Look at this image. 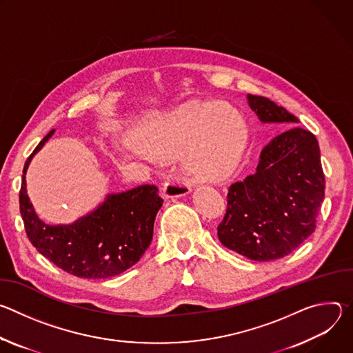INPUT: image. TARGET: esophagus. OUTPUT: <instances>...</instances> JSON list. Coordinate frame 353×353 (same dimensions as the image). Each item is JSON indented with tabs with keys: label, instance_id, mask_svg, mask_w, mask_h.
<instances>
[{
	"label": "esophagus",
	"instance_id": "obj_1",
	"mask_svg": "<svg viewBox=\"0 0 353 353\" xmlns=\"http://www.w3.org/2000/svg\"><path fill=\"white\" fill-rule=\"evenodd\" d=\"M190 192H191V188L185 183L177 181V180H170V181L165 183L163 187H162V195L165 198L184 196V195H187Z\"/></svg>",
	"mask_w": 353,
	"mask_h": 353
}]
</instances>
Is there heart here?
I'll use <instances>...</instances> for the list:
<instances>
[{
	"instance_id": "1",
	"label": "heart",
	"mask_w": 353,
	"mask_h": 353,
	"mask_svg": "<svg viewBox=\"0 0 353 353\" xmlns=\"http://www.w3.org/2000/svg\"><path fill=\"white\" fill-rule=\"evenodd\" d=\"M245 143L243 117L230 106L190 102L146 125L134 145L146 155L170 157L181 149V165L194 179L215 181L239 165Z\"/></svg>"
}]
</instances>
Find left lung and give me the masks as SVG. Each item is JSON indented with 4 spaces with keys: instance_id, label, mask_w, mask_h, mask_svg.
I'll return each instance as SVG.
<instances>
[{
    "instance_id": "8db88e82",
    "label": "left lung",
    "mask_w": 353,
    "mask_h": 353,
    "mask_svg": "<svg viewBox=\"0 0 353 353\" xmlns=\"http://www.w3.org/2000/svg\"><path fill=\"white\" fill-rule=\"evenodd\" d=\"M247 102L261 123H299L267 97L247 94ZM324 190L316 137L300 127L283 131L264 146L256 172L229 187L218 237L250 260L282 259L314 232Z\"/></svg>"
}]
</instances>
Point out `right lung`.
Returning <instances> with one entry per match:
<instances>
[{"instance_id": "obj_1", "label": "right lung", "mask_w": 353, "mask_h": 353, "mask_svg": "<svg viewBox=\"0 0 353 353\" xmlns=\"http://www.w3.org/2000/svg\"><path fill=\"white\" fill-rule=\"evenodd\" d=\"M50 131L28 158L19 191V210L26 234L36 250L65 272L88 279L116 276L139 261L154 236L163 199L157 185H139L109 194L102 204L70 225L39 219L26 191V170L33 157L54 134Z\"/></svg>"}]
</instances>
